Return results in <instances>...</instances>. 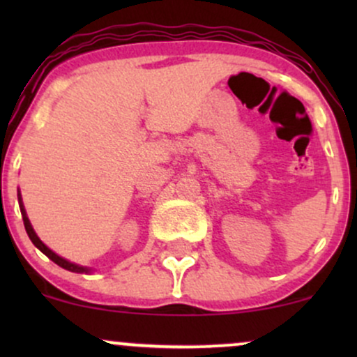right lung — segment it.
Segmentation results:
<instances>
[{"label":"right lung","mask_w":357,"mask_h":357,"mask_svg":"<svg viewBox=\"0 0 357 357\" xmlns=\"http://www.w3.org/2000/svg\"><path fill=\"white\" fill-rule=\"evenodd\" d=\"M18 202H20V210H22V216H23L24 230H26L28 236H30V240L33 241L35 247L38 248L40 252H42V253H45V255H47L48 258H50L52 261H55V264L59 265V267H61V268L70 270V272H77V273H89V272H90V268H87V267H80V265L72 264V261L65 260V258H61L60 255H56L55 252H52V250L48 248L47 245H45L43 241L38 238V236H36V233H35V230H33V227H31L30 220H28V216H26V211H24V206H23V202H22V195H20V191H18Z\"/></svg>","instance_id":"1"}]
</instances>
